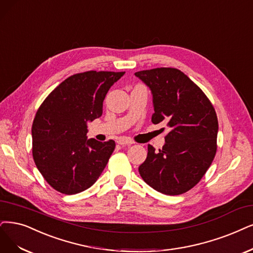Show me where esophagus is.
I'll return each instance as SVG.
<instances>
[{
	"mask_svg": "<svg viewBox=\"0 0 253 253\" xmlns=\"http://www.w3.org/2000/svg\"><path fill=\"white\" fill-rule=\"evenodd\" d=\"M117 143L119 144V145H122V146H126V145H131V144H133L134 142L132 141V139H130V138H127V137H120L118 141H117Z\"/></svg>",
	"mask_w": 253,
	"mask_h": 253,
	"instance_id": "esophagus-1",
	"label": "esophagus"
}]
</instances>
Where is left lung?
Returning a JSON list of instances; mask_svg holds the SVG:
<instances>
[{"label":"left lung","instance_id":"left-lung-1","mask_svg":"<svg viewBox=\"0 0 253 253\" xmlns=\"http://www.w3.org/2000/svg\"><path fill=\"white\" fill-rule=\"evenodd\" d=\"M135 76L153 95L152 123L171 128L156 152L148 145L138 168L144 181L166 195H180L197 184L217 152L218 118L211 102L186 75L175 68L139 71Z\"/></svg>","mask_w":253,"mask_h":253}]
</instances>
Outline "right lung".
Segmentation results:
<instances>
[{"instance_id":"obj_1","label":"right lung","mask_w":253,"mask_h":253,"mask_svg":"<svg viewBox=\"0 0 253 253\" xmlns=\"http://www.w3.org/2000/svg\"><path fill=\"white\" fill-rule=\"evenodd\" d=\"M125 72L87 71L70 76L37 109L32 124V155L54 190L85 191L97 181L116 148L112 139H87V121L102 116L103 101Z\"/></svg>"}]
</instances>
